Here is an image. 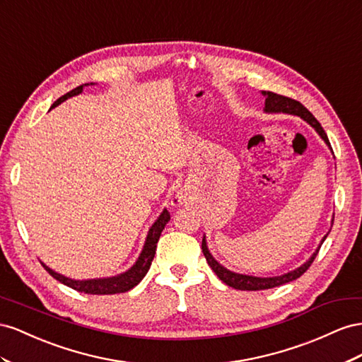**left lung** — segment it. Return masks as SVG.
<instances>
[{
	"instance_id": "obj_1",
	"label": "left lung",
	"mask_w": 362,
	"mask_h": 362,
	"mask_svg": "<svg viewBox=\"0 0 362 362\" xmlns=\"http://www.w3.org/2000/svg\"><path fill=\"white\" fill-rule=\"evenodd\" d=\"M262 94L265 95V112H273V113L284 112V113H291V115H297V117L303 118L306 122L311 124V126L317 130L318 135L322 136L327 146L330 147V142L327 139L326 132L322 127V124L315 119V117L302 105V103H298L297 100H293L290 97L274 94V92H270V90L262 92ZM326 236L322 240V244L326 240ZM320 247L322 245H318V249L315 250V253L311 257H309V261H306L302 267H298L294 272H290V273L282 274V276H276V277H255V276H245V274H238V273L226 270V268L216 262L212 257V255L209 253L208 245H206V240L203 238V241H202L203 255L206 257V261H208L209 267L214 270V273L218 276L220 281H223L226 285H229V286L235 288V290H241V291L268 290V288H274V286L296 281L297 277H300L308 270V268L311 267V264L315 259V256L318 255Z\"/></svg>"
}]
</instances>
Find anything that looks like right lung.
I'll return each instance as SVG.
<instances>
[{"label": "right lung", "mask_w": 362, "mask_h": 362, "mask_svg": "<svg viewBox=\"0 0 362 362\" xmlns=\"http://www.w3.org/2000/svg\"><path fill=\"white\" fill-rule=\"evenodd\" d=\"M81 90H83V86H78L76 89L69 90L68 94L62 95L59 100H56L54 105L51 107L59 106L62 101H65L66 98H69L72 95L80 94ZM170 218H171L170 212L165 209L160 214L159 218L156 220V223H154L150 227L146 244H144L142 253L139 255L136 264L133 265L129 272L122 273L119 276L107 277V279H90V281H74V279H68L65 276H62V274L53 272L45 264H42V267L51 276L56 279V281L62 282L64 285L72 288V290H76L78 293H85V294H118V293L130 291L133 286H136L142 281L144 276H146L147 272L150 270V265H151V261L154 257V253H156V245H158V241H159V236L163 230L165 224L170 221Z\"/></svg>", "instance_id": "right-lung-1"}]
</instances>
